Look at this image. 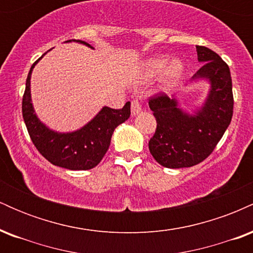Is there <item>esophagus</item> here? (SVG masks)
Instances as JSON below:
<instances>
[{
    "mask_svg": "<svg viewBox=\"0 0 253 253\" xmlns=\"http://www.w3.org/2000/svg\"><path fill=\"white\" fill-rule=\"evenodd\" d=\"M143 110V106H141V102L135 98V100L132 101V104H130V112H132V115H136Z\"/></svg>",
    "mask_w": 253,
    "mask_h": 253,
    "instance_id": "esophagus-1",
    "label": "esophagus"
}]
</instances>
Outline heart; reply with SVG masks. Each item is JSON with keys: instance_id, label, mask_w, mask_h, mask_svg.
I'll use <instances>...</instances> for the list:
<instances>
[{"instance_id": "1", "label": "heart", "mask_w": 253, "mask_h": 253, "mask_svg": "<svg viewBox=\"0 0 253 253\" xmlns=\"http://www.w3.org/2000/svg\"><path fill=\"white\" fill-rule=\"evenodd\" d=\"M165 67L167 69L164 72L163 84L165 88H170V86L175 85L183 72V63L179 59H173L169 63V58L165 56L151 58L145 63L144 74L147 78H153L158 76Z\"/></svg>"}]
</instances>
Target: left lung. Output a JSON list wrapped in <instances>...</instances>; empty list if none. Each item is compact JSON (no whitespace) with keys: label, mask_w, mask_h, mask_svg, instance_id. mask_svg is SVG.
<instances>
[{"label":"left lung","mask_w":253,"mask_h":253,"mask_svg":"<svg viewBox=\"0 0 253 253\" xmlns=\"http://www.w3.org/2000/svg\"><path fill=\"white\" fill-rule=\"evenodd\" d=\"M197 59L203 65L193 80H208L211 90L205 103L190 115L178 108L168 95L150 97L157 128L149 149L159 164L170 169L189 168L201 163L215 149L233 115V92L228 65L217 53L196 46Z\"/></svg>","instance_id":"1"}]
</instances>
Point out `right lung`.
I'll return each instance as SVG.
<instances>
[{
	"label": "right lung",
	"instance_id": "1",
	"mask_svg": "<svg viewBox=\"0 0 253 253\" xmlns=\"http://www.w3.org/2000/svg\"><path fill=\"white\" fill-rule=\"evenodd\" d=\"M71 42V40H68ZM74 42L91 45L82 40ZM28 72L26 89L22 97V117L34 146L50 163L69 170H89L102 161L109 149L113 132L130 115V102L124 108L113 109L103 107L98 114L81 129L71 133H58L46 127L34 113L31 98V75L36 64Z\"/></svg>",
	"mask_w": 253,
	"mask_h": 253
}]
</instances>
